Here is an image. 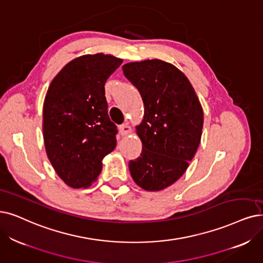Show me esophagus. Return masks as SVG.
I'll use <instances>...</instances> for the list:
<instances>
[{
    "instance_id": "obj_1",
    "label": "esophagus",
    "mask_w": 263,
    "mask_h": 263,
    "mask_svg": "<svg viewBox=\"0 0 263 263\" xmlns=\"http://www.w3.org/2000/svg\"><path fill=\"white\" fill-rule=\"evenodd\" d=\"M120 133H121V135H122V136H126V135L130 134V133H132L130 126H129L127 123L121 125V126H120Z\"/></svg>"
}]
</instances>
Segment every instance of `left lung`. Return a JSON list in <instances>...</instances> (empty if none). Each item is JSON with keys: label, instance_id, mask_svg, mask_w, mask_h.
<instances>
[{"label": "left lung", "instance_id": "obj_1", "mask_svg": "<svg viewBox=\"0 0 263 263\" xmlns=\"http://www.w3.org/2000/svg\"><path fill=\"white\" fill-rule=\"evenodd\" d=\"M122 69L144 104L137 126L142 151L129 161V172L144 190L160 191L179 179L195 155L204 122L201 103L186 77L168 62H129Z\"/></svg>", "mask_w": 263, "mask_h": 263}]
</instances>
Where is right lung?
Segmentation results:
<instances>
[{"label":"right lung","instance_id":"right-lung-1","mask_svg":"<svg viewBox=\"0 0 263 263\" xmlns=\"http://www.w3.org/2000/svg\"><path fill=\"white\" fill-rule=\"evenodd\" d=\"M123 62L111 55L70 61L50 83L43 107L45 149L69 186L87 187L117 146L118 127L108 115L104 84Z\"/></svg>","mask_w":263,"mask_h":263}]
</instances>
